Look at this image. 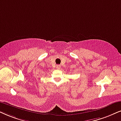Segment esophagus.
<instances>
[{
  "instance_id": "obj_1",
  "label": "esophagus",
  "mask_w": 121,
  "mask_h": 121,
  "mask_svg": "<svg viewBox=\"0 0 121 121\" xmlns=\"http://www.w3.org/2000/svg\"><path fill=\"white\" fill-rule=\"evenodd\" d=\"M60 68H61V66L60 65H56V68H57V69H60Z\"/></svg>"
}]
</instances>
